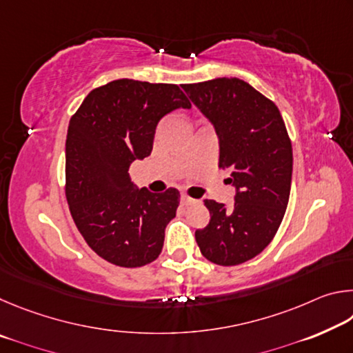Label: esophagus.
<instances>
[{
    "mask_svg": "<svg viewBox=\"0 0 353 353\" xmlns=\"http://www.w3.org/2000/svg\"><path fill=\"white\" fill-rule=\"evenodd\" d=\"M181 202L183 205H193V204H198V199H194V198H191V196H188L187 193H182V196H181Z\"/></svg>",
    "mask_w": 353,
    "mask_h": 353,
    "instance_id": "1",
    "label": "esophagus"
}]
</instances>
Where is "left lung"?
Instances as JSON below:
<instances>
[{
	"label": "left lung",
	"mask_w": 353,
	"mask_h": 353,
	"mask_svg": "<svg viewBox=\"0 0 353 353\" xmlns=\"http://www.w3.org/2000/svg\"><path fill=\"white\" fill-rule=\"evenodd\" d=\"M185 93L213 124L219 168L236 190L230 208L205 199L210 223L196 230L202 255L221 266L254 259L276 235L288 205L292 148L277 105L238 77L185 83Z\"/></svg>",
	"instance_id": "left-lung-1"
}]
</instances>
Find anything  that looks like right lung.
<instances>
[{
    "mask_svg": "<svg viewBox=\"0 0 353 353\" xmlns=\"http://www.w3.org/2000/svg\"><path fill=\"white\" fill-rule=\"evenodd\" d=\"M191 104L174 83L118 79L87 94L70 119L67 201L77 230L94 252L123 268H139L162 252L176 216V188H135L129 166L152 151L160 119Z\"/></svg>",
    "mask_w": 353,
    "mask_h": 353,
    "instance_id": "right-lung-1",
    "label": "right lung"
}]
</instances>
